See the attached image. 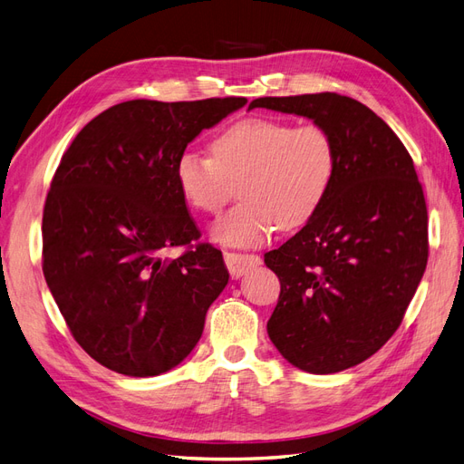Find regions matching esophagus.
Here are the masks:
<instances>
[{
    "mask_svg": "<svg viewBox=\"0 0 464 464\" xmlns=\"http://www.w3.org/2000/svg\"><path fill=\"white\" fill-rule=\"evenodd\" d=\"M224 261H227V266L232 276H242L247 271L254 269V266L261 265V257L254 254H232V251H227L224 254Z\"/></svg>",
    "mask_w": 464,
    "mask_h": 464,
    "instance_id": "obj_1",
    "label": "esophagus"
}]
</instances>
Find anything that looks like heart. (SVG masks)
I'll return each mask as SVG.
<instances>
[{"label":"heart","mask_w":464,"mask_h":464,"mask_svg":"<svg viewBox=\"0 0 464 464\" xmlns=\"http://www.w3.org/2000/svg\"><path fill=\"white\" fill-rule=\"evenodd\" d=\"M213 157L188 149L176 160V184L186 203L217 215L242 179L240 199L213 227L227 246L254 247L278 230L310 220L325 201L336 172V143L323 125L246 118L210 143Z\"/></svg>","instance_id":"1"}]
</instances>
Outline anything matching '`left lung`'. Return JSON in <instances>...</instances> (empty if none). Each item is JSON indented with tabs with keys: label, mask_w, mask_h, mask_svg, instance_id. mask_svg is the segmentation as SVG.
<instances>
[{
	"label": "left lung",
	"mask_w": 464,
	"mask_h": 464,
	"mask_svg": "<svg viewBox=\"0 0 464 464\" xmlns=\"http://www.w3.org/2000/svg\"><path fill=\"white\" fill-rule=\"evenodd\" d=\"M304 116L336 143L317 213L265 265L280 280L266 333L292 366L336 373L375 354L401 325L428 263V208L414 162L377 114L336 92L265 96L247 110Z\"/></svg>",
	"instance_id": "left-lung-1"
}]
</instances>
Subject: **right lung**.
<instances>
[{"instance_id": "obj_1", "label": "right lung", "mask_w": 464, "mask_h": 464, "mask_svg": "<svg viewBox=\"0 0 464 464\" xmlns=\"http://www.w3.org/2000/svg\"><path fill=\"white\" fill-rule=\"evenodd\" d=\"M246 102H121L91 120L62 157L42 217V271L75 341L104 368L160 375L199 343L228 271L218 249L191 246L199 230L176 160ZM178 245L190 247L168 256Z\"/></svg>"}]
</instances>
